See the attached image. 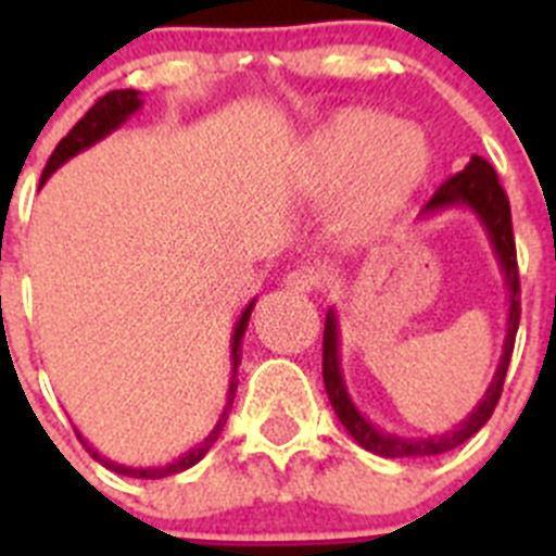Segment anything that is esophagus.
Returning <instances> with one entry per match:
<instances>
[{"mask_svg": "<svg viewBox=\"0 0 556 556\" xmlns=\"http://www.w3.org/2000/svg\"><path fill=\"white\" fill-rule=\"evenodd\" d=\"M283 283H287V289H292V292H314V289H320L323 278L314 267H298L289 269V273L283 275Z\"/></svg>", "mask_w": 556, "mask_h": 556, "instance_id": "obj_1", "label": "esophagus"}]
</instances>
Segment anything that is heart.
Here are the masks:
<instances>
[{"label": "heart", "mask_w": 556, "mask_h": 556, "mask_svg": "<svg viewBox=\"0 0 556 556\" xmlns=\"http://www.w3.org/2000/svg\"><path fill=\"white\" fill-rule=\"evenodd\" d=\"M431 169V144L417 127L395 125L372 111H339L301 150V186L326 198L351 182L342 223L370 233L404 208Z\"/></svg>", "instance_id": "obj_1"}]
</instances>
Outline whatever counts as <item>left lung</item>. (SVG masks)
<instances>
[{"mask_svg":"<svg viewBox=\"0 0 556 556\" xmlns=\"http://www.w3.org/2000/svg\"><path fill=\"white\" fill-rule=\"evenodd\" d=\"M465 203L476 211L490 230L493 248L498 253V262L504 267V278L509 287V320H507V342H504V356L493 376V384L484 392V401L470 412V417L462 426L443 437H429V440H401V437L384 434V431L372 429L365 417L358 415L356 406L348 397L345 384H342V372H339V356H337V320L333 314L326 317V331H323V381H326L328 401H331L333 412L348 429V434L356 440L362 448L372 451L378 456H392V459H404V456H434L445 454V451L456 448L465 440L476 434L481 426L493 417L495 406H498L501 390H504V378H507L509 358H513L515 333H518L520 323V275H518V253H515V236H513V214H509V198L504 186L498 184L493 166L481 155H473L470 164L462 172L451 175L448 180L437 186L429 203L424 211L443 208V205Z\"/></svg>","mask_w":556,"mask_h":556,"instance_id":"1","label":"left lung"}]
</instances>
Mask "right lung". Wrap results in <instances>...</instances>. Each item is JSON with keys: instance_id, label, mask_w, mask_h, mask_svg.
Wrapping results in <instances>:
<instances>
[{"instance_id": "obj_1", "label": "right lung", "mask_w": 556, "mask_h": 556, "mask_svg": "<svg viewBox=\"0 0 556 556\" xmlns=\"http://www.w3.org/2000/svg\"><path fill=\"white\" fill-rule=\"evenodd\" d=\"M139 105H141V100H139V94L132 91V88H116V91H108L105 97H100L94 105L88 108L86 116H83V119L77 122V125L72 127V130H68L61 141H58L55 152L49 155L47 166H43L41 184L49 178V175H52V172L58 169V166L63 164V161H68L72 155H77L80 150H86V147H91L94 141H100L102 136H108L111 130H116V127H119L132 111H139ZM248 320H250V306L244 308L242 320H239V326H236V331H233V378H230L228 406H225L223 417H219L217 429L211 431V434L205 437L198 448H191L189 454L180 456V459H175V462H169V465H164V468H125V465H116V462H111V459H102V456L97 454L91 445L83 443V437L77 434V437H80V443L88 448V454L94 456L97 462H102V465H105L108 470H113V473L132 476V479H164V476L180 473V470L191 468V465H198V462L203 459L205 454H208L211 445L217 443L219 431H223L225 420H228V409H230V404H233L236 384H239V378H236V367H239V353H242V337H244V328H248Z\"/></svg>"}]
</instances>
